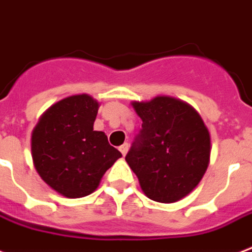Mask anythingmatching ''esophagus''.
Listing matches in <instances>:
<instances>
[{
	"instance_id": "esophagus-1",
	"label": "esophagus",
	"mask_w": 252,
	"mask_h": 252,
	"mask_svg": "<svg viewBox=\"0 0 252 252\" xmlns=\"http://www.w3.org/2000/svg\"><path fill=\"white\" fill-rule=\"evenodd\" d=\"M128 148H129L128 143H124L123 145H120V147H119V151L122 152L123 156H126V152H128Z\"/></svg>"
}]
</instances>
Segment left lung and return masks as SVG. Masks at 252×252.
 <instances>
[{"mask_svg":"<svg viewBox=\"0 0 252 252\" xmlns=\"http://www.w3.org/2000/svg\"><path fill=\"white\" fill-rule=\"evenodd\" d=\"M143 124L126 160L148 198L176 202L189 194L206 172L210 134L197 111L184 101L157 96L134 101Z\"/></svg>","mask_w":252,"mask_h":252,"instance_id":"8db88e82","label":"left lung"}]
</instances>
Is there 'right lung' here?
Wrapping results in <instances>:
<instances>
[{
  "label": "right lung",
  "instance_id": "add662e5",
  "mask_svg": "<svg viewBox=\"0 0 252 252\" xmlns=\"http://www.w3.org/2000/svg\"><path fill=\"white\" fill-rule=\"evenodd\" d=\"M99 103L75 95L50 107L32 130V153L36 172L59 194H91L103 174L122 157L107 134L94 130Z\"/></svg>",
  "mask_w": 252,
  "mask_h": 252
}]
</instances>
